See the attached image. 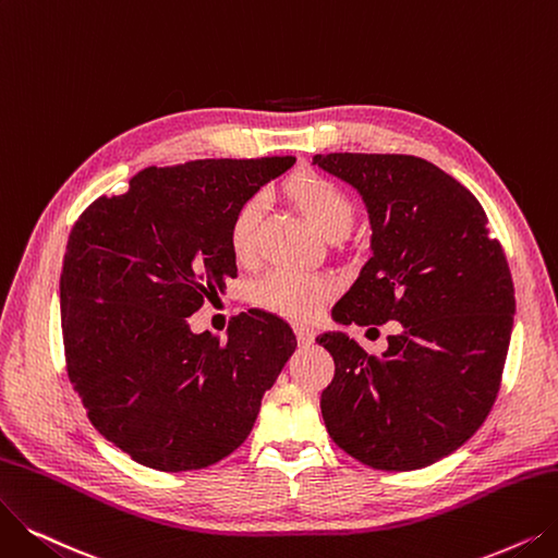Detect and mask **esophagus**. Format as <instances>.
Here are the masks:
<instances>
[{
    "label": "esophagus",
    "mask_w": 558,
    "mask_h": 558,
    "mask_svg": "<svg viewBox=\"0 0 558 558\" xmlns=\"http://www.w3.org/2000/svg\"><path fill=\"white\" fill-rule=\"evenodd\" d=\"M293 329H295V337H298L300 345H308L311 341H314V337H316V331H314V329H311L308 325L295 323V325H293Z\"/></svg>",
    "instance_id": "1"
}]
</instances>
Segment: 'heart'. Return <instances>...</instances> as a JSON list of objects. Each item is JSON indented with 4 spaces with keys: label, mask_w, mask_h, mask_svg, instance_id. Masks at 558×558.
<instances>
[{
    "label": "heart",
    "mask_w": 558,
    "mask_h": 558,
    "mask_svg": "<svg viewBox=\"0 0 558 558\" xmlns=\"http://www.w3.org/2000/svg\"><path fill=\"white\" fill-rule=\"evenodd\" d=\"M286 194L323 235L339 238L354 221V204L348 192L320 173H298L286 183ZM263 202L250 196L235 208L229 225V247L238 260H252ZM333 281L318 272H298L277 267L260 275L250 286V300L275 316L306 320L316 316L331 298Z\"/></svg>",
    "instance_id": "1"
}]
</instances>
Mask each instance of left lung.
Listing matches in <instances>:
<instances>
[{"instance_id":"left-lung-1","label":"left lung","mask_w":558,"mask_h":558,"mask_svg":"<svg viewBox=\"0 0 558 558\" xmlns=\"http://www.w3.org/2000/svg\"><path fill=\"white\" fill-rule=\"evenodd\" d=\"M314 162L360 190L373 227V256L331 318L403 325L383 354L337 331L316 339L333 360L320 393L327 433L373 470H421L460 449L497 400L515 314L506 254L478 198L428 160L329 153Z\"/></svg>"}]
</instances>
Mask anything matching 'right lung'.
<instances>
[{"label":"right lung","mask_w":558,"mask_h":558,"mask_svg":"<svg viewBox=\"0 0 558 558\" xmlns=\"http://www.w3.org/2000/svg\"><path fill=\"white\" fill-rule=\"evenodd\" d=\"M293 162L146 167L71 229L59 283L65 373L94 428L150 470H204L233 453L298 345L291 325L260 308L233 316L225 341L187 320L238 277L235 208Z\"/></svg>","instance_id":"1"}]
</instances>
